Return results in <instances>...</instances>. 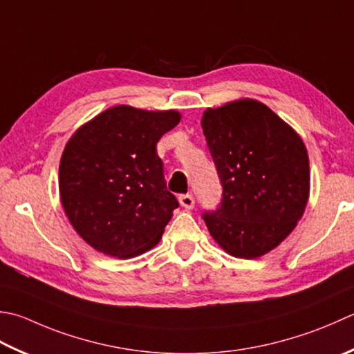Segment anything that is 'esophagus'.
I'll use <instances>...</instances> for the list:
<instances>
[{"label":"esophagus","instance_id":"34e87169","mask_svg":"<svg viewBox=\"0 0 354 354\" xmlns=\"http://www.w3.org/2000/svg\"><path fill=\"white\" fill-rule=\"evenodd\" d=\"M179 204H181L184 209L192 210L195 207V199H193L192 195H181L179 196Z\"/></svg>","mask_w":354,"mask_h":354}]
</instances>
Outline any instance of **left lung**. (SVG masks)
<instances>
[{"instance_id": "8db88e82", "label": "left lung", "mask_w": 354, "mask_h": 354, "mask_svg": "<svg viewBox=\"0 0 354 354\" xmlns=\"http://www.w3.org/2000/svg\"><path fill=\"white\" fill-rule=\"evenodd\" d=\"M201 126L223 184L221 207L203 216L207 228L234 258H261L295 230L306 212V144L272 109L250 98L207 109Z\"/></svg>"}]
</instances>
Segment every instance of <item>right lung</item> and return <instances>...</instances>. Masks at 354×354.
<instances>
[{
  "label": "right lung",
  "instance_id": "add662e5",
  "mask_svg": "<svg viewBox=\"0 0 354 354\" xmlns=\"http://www.w3.org/2000/svg\"><path fill=\"white\" fill-rule=\"evenodd\" d=\"M176 110L110 107L75 131L59 161V198L76 233L110 258L153 248L179 205L165 185L156 144Z\"/></svg>",
  "mask_w": 354,
  "mask_h": 354
}]
</instances>
